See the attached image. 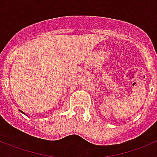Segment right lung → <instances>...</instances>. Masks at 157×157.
Instances as JSON below:
<instances>
[{"instance_id": "1", "label": "right lung", "mask_w": 157, "mask_h": 157, "mask_svg": "<svg viewBox=\"0 0 157 157\" xmlns=\"http://www.w3.org/2000/svg\"><path fill=\"white\" fill-rule=\"evenodd\" d=\"M19 112H22V113H23V114L26 115V114H25V112H23V111H21V110H19Z\"/></svg>"}]
</instances>
